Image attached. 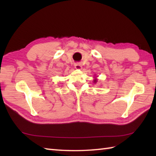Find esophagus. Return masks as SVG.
<instances>
[{
	"label": "esophagus",
	"instance_id": "34e87169",
	"mask_svg": "<svg viewBox=\"0 0 156 156\" xmlns=\"http://www.w3.org/2000/svg\"><path fill=\"white\" fill-rule=\"evenodd\" d=\"M74 66H75V68L76 69H81V65H80V63H78V62L76 63Z\"/></svg>",
	"mask_w": 156,
	"mask_h": 156
}]
</instances>
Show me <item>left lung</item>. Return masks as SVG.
<instances>
[{"label":"left lung","instance_id":"obj_1","mask_svg":"<svg viewBox=\"0 0 156 156\" xmlns=\"http://www.w3.org/2000/svg\"><path fill=\"white\" fill-rule=\"evenodd\" d=\"M96 80H95V82H96Z\"/></svg>","mask_w":156,"mask_h":156}]
</instances>
